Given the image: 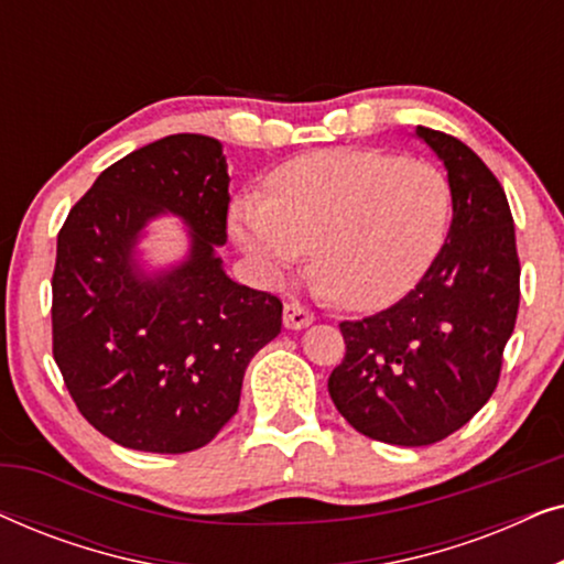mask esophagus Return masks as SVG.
I'll use <instances>...</instances> for the list:
<instances>
[{
	"instance_id": "34e87169",
	"label": "esophagus",
	"mask_w": 564,
	"mask_h": 564,
	"mask_svg": "<svg viewBox=\"0 0 564 564\" xmlns=\"http://www.w3.org/2000/svg\"><path fill=\"white\" fill-rule=\"evenodd\" d=\"M313 318H315V315L307 311V307L300 303V300L290 297L288 303H284V326H288V328L300 330V328L311 326Z\"/></svg>"
}]
</instances>
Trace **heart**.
<instances>
[{
  "label": "heart",
  "instance_id": "heart-1",
  "mask_svg": "<svg viewBox=\"0 0 564 564\" xmlns=\"http://www.w3.org/2000/svg\"><path fill=\"white\" fill-rule=\"evenodd\" d=\"M452 189L429 161L334 149L274 169L230 207V236L269 276L313 246V276L354 311L398 297L442 243Z\"/></svg>",
  "mask_w": 564,
  "mask_h": 564
}]
</instances>
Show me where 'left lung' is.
<instances>
[{"label":"left lung","mask_w":564,"mask_h":564,"mask_svg":"<svg viewBox=\"0 0 564 564\" xmlns=\"http://www.w3.org/2000/svg\"><path fill=\"white\" fill-rule=\"evenodd\" d=\"M415 133L449 172V234L405 297L338 323L346 354L328 377L338 413L398 446L442 442L488 403L521 297L513 215L496 174L454 135Z\"/></svg>","instance_id":"obj_1"}]
</instances>
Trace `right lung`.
<instances>
[{
  "mask_svg": "<svg viewBox=\"0 0 564 564\" xmlns=\"http://www.w3.org/2000/svg\"><path fill=\"white\" fill-rule=\"evenodd\" d=\"M220 141L176 133L107 166L58 230L53 359L79 413L138 452L184 454L234 419L246 367L282 328V300L230 280ZM193 228L191 257L159 278L132 264L159 212Z\"/></svg>",
  "mask_w": 564,
  "mask_h": 564,
  "instance_id": "1",
  "label": "right lung"
}]
</instances>
